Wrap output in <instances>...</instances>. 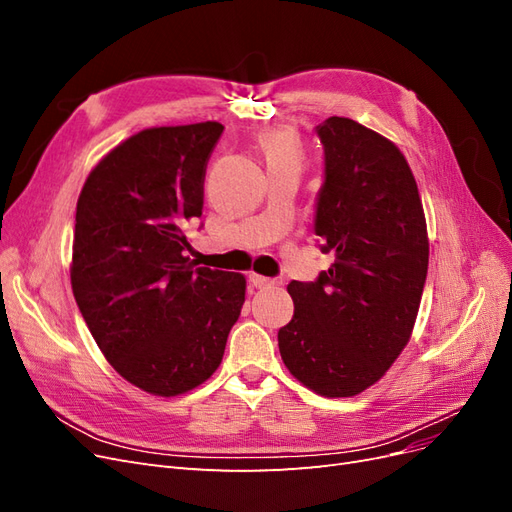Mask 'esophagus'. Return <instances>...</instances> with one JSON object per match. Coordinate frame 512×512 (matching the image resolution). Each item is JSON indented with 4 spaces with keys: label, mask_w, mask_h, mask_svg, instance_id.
Here are the masks:
<instances>
[{
    "label": "esophagus",
    "mask_w": 512,
    "mask_h": 512,
    "mask_svg": "<svg viewBox=\"0 0 512 512\" xmlns=\"http://www.w3.org/2000/svg\"><path fill=\"white\" fill-rule=\"evenodd\" d=\"M250 282H252V286H256V288H273V286H280V280H273V277H265V275H258V273H252V275H250Z\"/></svg>",
    "instance_id": "1"
}]
</instances>
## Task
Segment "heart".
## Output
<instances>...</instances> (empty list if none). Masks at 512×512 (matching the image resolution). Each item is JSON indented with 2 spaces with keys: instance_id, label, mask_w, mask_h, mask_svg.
Listing matches in <instances>:
<instances>
[{
  "instance_id": "b5f03b06",
  "label": "heart",
  "mask_w": 512,
  "mask_h": 512,
  "mask_svg": "<svg viewBox=\"0 0 512 512\" xmlns=\"http://www.w3.org/2000/svg\"><path fill=\"white\" fill-rule=\"evenodd\" d=\"M258 145L265 153L269 166H303L305 151L299 134L288 126H273L262 130L258 136Z\"/></svg>"
}]
</instances>
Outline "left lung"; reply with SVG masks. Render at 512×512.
<instances>
[{"instance_id":"left-lung-1","label":"left lung","mask_w":512,"mask_h":512,"mask_svg":"<svg viewBox=\"0 0 512 512\" xmlns=\"http://www.w3.org/2000/svg\"><path fill=\"white\" fill-rule=\"evenodd\" d=\"M316 132L324 145L316 235L335 262L316 282L288 284L294 314L277 344L307 389L352 397L410 342L429 265L427 222L412 170L389 138L348 117H329Z\"/></svg>"}]
</instances>
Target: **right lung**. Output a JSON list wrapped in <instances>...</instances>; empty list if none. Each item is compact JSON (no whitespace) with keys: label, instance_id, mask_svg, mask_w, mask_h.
<instances>
[{"label":"right lung","instance_id":"add662e5","mask_svg":"<svg viewBox=\"0 0 512 512\" xmlns=\"http://www.w3.org/2000/svg\"><path fill=\"white\" fill-rule=\"evenodd\" d=\"M222 132L218 121L138 132L94 166L76 203V305L117 374L158 397L213 376L245 301L241 273L185 256Z\"/></svg>","mask_w":512,"mask_h":512}]
</instances>
